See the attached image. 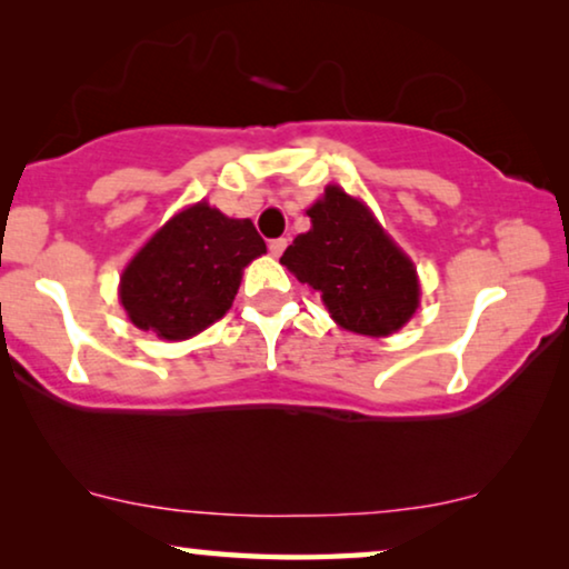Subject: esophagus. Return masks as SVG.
Here are the masks:
<instances>
[{"label": "esophagus", "instance_id": "34e87169", "mask_svg": "<svg viewBox=\"0 0 569 569\" xmlns=\"http://www.w3.org/2000/svg\"><path fill=\"white\" fill-rule=\"evenodd\" d=\"M284 248H287V238L269 240V253H271V256H282Z\"/></svg>", "mask_w": 569, "mask_h": 569}]
</instances>
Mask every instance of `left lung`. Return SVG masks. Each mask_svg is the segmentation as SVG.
<instances>
[{"label":"left lung","mask_w":569,"mask_h":569,"mask_svg":"<svg viewBox=\"0 0 569 569\" xmlns=\"http://www.w3.org/2000/svg\"><path fill=\"white\" fill-rule=\"evenodd\" d=\"M310 228L279 261L310 287L333 321L365 337H388L417 310V271L362 201L329 186L308 209Z\"/></svg>","instance_id":"obj_1"}]
</instances>
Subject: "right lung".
Here are the masks:
<instances>
[{
    "mask_svg": "<svg viewBox=\"0 0 569 569\" xmlns=\"http://www.w3.org/2000/svg\"><path fill=\"white\" fill-rule=\"evenodd\" d=\"M267 243L251 220H230L204 201L178 212L121 277L131 323L160 339H189L228 313L240 271Z\"/></svg>",
    "mask_w": 569,
    "mask_h": 569,
    "instance_id": "1",
    "label": "right lung"
}]
</instances>
